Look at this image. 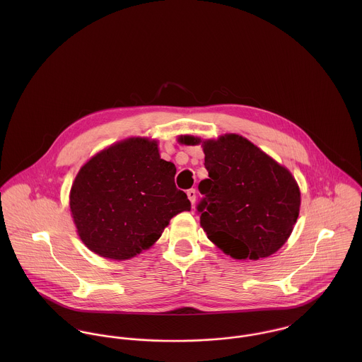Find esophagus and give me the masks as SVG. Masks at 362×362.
Wrapping results in <instances>:
<instances>
[{"instance_id": "esophagus-1", "label": "esophagus", "mask_w": 362, "mask_h": 362, "mask_svg": "<svg viewBox=\"0 0 362 362\" xmlns=\"http://www.w3.org/2000/svg\"><path fill=\"white\" fill-rule=\"evenodd\" d=\"M187 195H188V199L191 201V204L194 205V204H195V199H197V191L191 188V189L187 191Z\"/></svg>"}]
</instances>
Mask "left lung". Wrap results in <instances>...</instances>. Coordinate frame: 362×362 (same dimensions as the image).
Returning <instances> with one entry per match:
<instances>
[{"label": "left lung", "mask_w": 362, "mask_h": 362, "mask_svg": "<svg viewBox=\"0 0 362 362\" xmlns=\"http://www.w3.org/2000/svg\"><path fill=\"white\" fill-rule=\"evenodd\" d=\"M199 144L198 138H180ZM209 178L197 206L207 238L234 259L266 258L290 237L301 195L291 173L248 139L230 134L204 142Z\"/></svg>", "instance_id": "left-lung-1"}]
</instances>
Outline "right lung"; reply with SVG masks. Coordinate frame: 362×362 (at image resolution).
Here are the masks:
<instances>
[{
	"mask_svg": "<svg viewBox=\"0 0 362 362\" xmlns=\"http://www.w3.org/2000/svg\"><path fill=\"white\" fill-rule=\"evenodd\" d=\"M175 165L160 158L157 144L118 142L78 173L69 206L83 244L103 258L124 260L155 244L175 214L191 210L175 187Z\"/></svg>",
	"mask_w": 362,
	"mask_h": 362,
	"instance_id": "1",
	"label": "right lung"
}]
</instances>
